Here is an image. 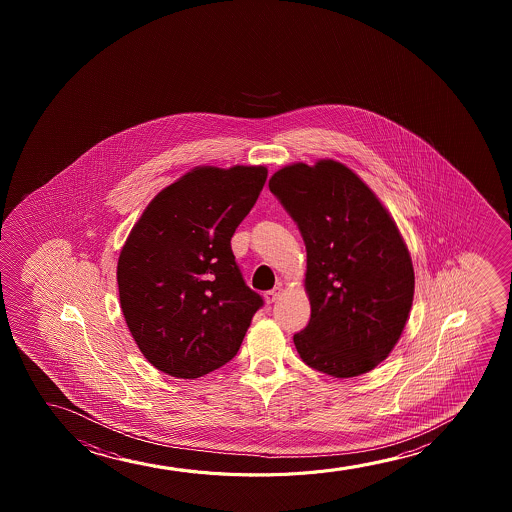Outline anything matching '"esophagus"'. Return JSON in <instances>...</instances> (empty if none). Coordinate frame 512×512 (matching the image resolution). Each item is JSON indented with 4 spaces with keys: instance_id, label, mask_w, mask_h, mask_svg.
Returning a JSON list of instances; mask_svg holds the SVG:
<instances>
[{
    "instance_id": "34e87169",
    "label": "esophagus",
    "mask_w": 512,
    "mask_h": 512,
    "mask_svg": "<svg viewBox=\"0 0 512 512\" xmlns=\"http://www.w3.org/2000/svg\"><path fill=\"white\" fill-rule=\"evenodd\" d=\"M281 295V288H273V290H269L264 294V299H266L267 304H273V302L278 301Z\"/></svg>"
}]
</instances>
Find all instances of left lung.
Masks as SVG:
<instances>
[{
	"label": "left lung",
	"instance_id": "8db88e82",
	"mask_svg": "<svg viewBox=\"0 0 512 512\" xmlns=\"http://www.w3.org/2000/svg\"><path fill=\"white\" fill-rule=\"evenodd\" d=\"M269 190L299 231L306 253L311 318L294 344L302 360L334 378L383 362L413 306L411 255L378 197L341 162H297Z\"/></svg>",
	"mask_w": 512,
	"mask_h": 512
}]
</instances>
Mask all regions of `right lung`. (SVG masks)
Returning a JSON list of instances; mask_svg holds the SVG:
<instances>
[{
    "mask_svg": "<svg viewBox=\"0 0 512 512\" xmlns=\"http://www.w3.org/2000/svg\"><path fill=\"white\" fill-rule=\"evenodd\" d=\"M264 166L192 169L143 211L117 264L120 308L143 357L194 379L238 353L264 301L231 238L264 187Z\"/></svg>",
    "mask_w": 512,
    "mask_h": 512,
    "instance_id": "obj_1",
    "label": "right lung"
}]
</instances>
